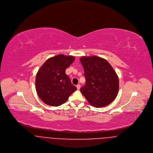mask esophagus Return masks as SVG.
<instances>
[{
    "label": "esophagus",
    "instance_id": "34e87169",
    "mask_svg": "<svg viewBox=\"0 0 153 153\" xmlns=\"http://www.w3.org/2000/svg\"><path fill=\"white\" fill-rule=\"evenodd\" d=\"M76 88H77V89L79 90V89H80V88H81V85H80V84H78V85H76Z\"/></svg>",
    "mask_w": 153,
    "mask_h": 153
}]
</instances>
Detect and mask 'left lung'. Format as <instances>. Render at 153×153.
<instances>
[{
    "mask_svg": "<svg viewBox=\"0 0 153 153\" xmlns=\"http://www.w3.org/2000/svg\"><path fill=\"white\" fill-rule=\"evenodd\" d=\"M84 69L85 85L81 93L89 103L96 108L105 107L117 97L119 89L118 76L109 62L99 56L80 58Z\"/></svg>",
    "mask_w": 153,
    "mask_h": 153,
    "instance_id": "1",
    "label": "left lung"
}]
</instances>
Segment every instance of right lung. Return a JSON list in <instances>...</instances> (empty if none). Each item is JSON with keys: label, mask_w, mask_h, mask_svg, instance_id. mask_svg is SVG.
Wrapping results in <instances>:
<instances>
[{"label": "right lung", "mask_w": 153, "mask_h": 153, "mask_svg": "<svg viewBox=\"0 0 153 153\" xmlns=\"http://www.w3.org/2000/svg\"><path fill=\"white\" fill-rule=\"evenodd\" d=\"M73 56L62 54L49 58L36 74L35 85L39 97L47 105L58 107L64 104L76 90L65 74L74 61Z\"/></svg>", "instance_id": "add662e5"}]
</instances>
